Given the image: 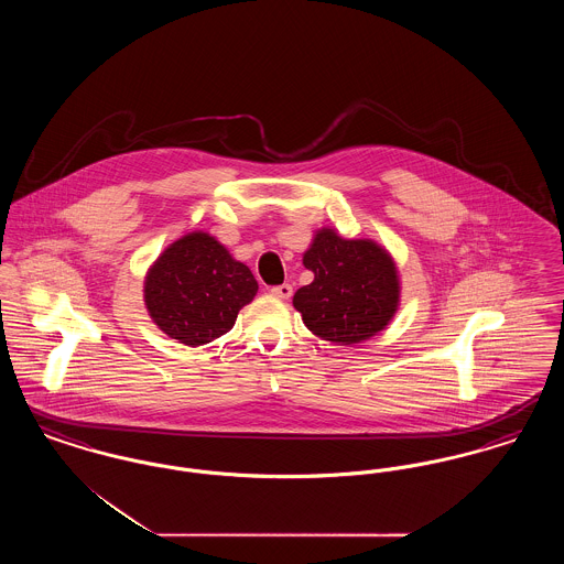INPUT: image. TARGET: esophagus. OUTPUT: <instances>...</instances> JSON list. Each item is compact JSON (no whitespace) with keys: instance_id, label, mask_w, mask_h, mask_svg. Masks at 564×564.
<instances>
[{"instance_id":"esophagus-1","label":"esophagus","mask_w":564,"mask_h":564,"mask_svg":"<svg viewBox=\"0 0 564 564\" xmlns=\"http://www.w3.org/2000/svg\"><path fill=\"white\" fill-rule=\"evenodd\" d=\"M270 294L274 295V297H281V300H290L292 294H294V288H292L290 283H283V285H274V288L270 290Z\"/></svg>"}]
</instances>
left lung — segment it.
<instances>
[{
  "mask_svg": "<svg viewBox=\"0 0 564 564\" xmlns=\"http://www.w3.org/2000/svg\"><path fill=\"white\" fill-rule=\"evenodd\" d=\"M311 285L294 294L304 325L336 345H359L382 332L400 306V274L391 253L370 239H345L334 228L315 232L302 256Z\"/></svg>",
  "mask_w": 564,
  "mask_h": 564,
  "instance_id": "8db88e82",
  "label": "left lung"
}]
</instances>
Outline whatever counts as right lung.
<instances>
[{
  "mask_svg": "<svg viewBox=\"0 0 564 564\" xmlns=\"http://www.w3.org/2000/svg\"><path fill=\"white\" fill-rule=\"evenodd\" d=\"M258 294L251 270L209 232L196 230L171 242L143 281V302L169 338L200 347L232 329L245 304Z\"/></svg>",
  "mask_w": 564,
  "mask_h": 564,
  "instance_id": "right-lung-1",
  "label": "right lung"
}]
</instances>
